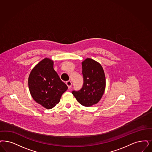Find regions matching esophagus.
Masks as SVG:
<instances>
[{
	"label": "esophagus",
	"mask_w": 152,
	"mask_h": 152,
	"mask_svg": "<svg viewBox=\"0 0 152 152\" xmlns=\"http://www.w3.org/2000/svg\"><path fill=\"white\" fill-rule=\"evenodd\" d=\"M66 84L68 86L69 88H70L72 87V81H71V80H68V81H67L66 83Z\"/></svg>",
	"instance_id": "esophagus-1"
}]
</instances>
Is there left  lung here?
Returning a JSON list of instances; mask_svg holds the SVG:
<instances>
[{"instance_id":"8db88e82","label":"left lung","mask_w":152,"mask_h":152,"mask_svg":"<svg viewBox=\"0 0 152 152\" xmlns=\"http://www.w3.org/2000/svg\"><path fill=\"white\" fill-rule=\"evenodd\" d=\"M83 84L78 90L72 93L79 103L91 107L100 100L105 89V76L99 62L88 58L82 62Z\"/></svg>"}]
</instances>
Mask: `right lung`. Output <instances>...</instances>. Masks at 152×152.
Returning <instances> with one entry per match:
<instances>
[{
	"label": "right lung",
	"mask_w": 152,
	"mask_h": 152,
	"mask_svg": "<svg viewBox=\"0 0 152 152\" xmlns=\"http://www.w3.org/2000/svg\"><path fill=\"white\" fill-rule=\"evenodd\" d=\"M28 85L35 101L46 109L55 107L63 93L68 90L53 69V61L45 58L39 62L29 75Z\"/></svg>",
	"instance_id": "add662e5"
}]
</instances>
